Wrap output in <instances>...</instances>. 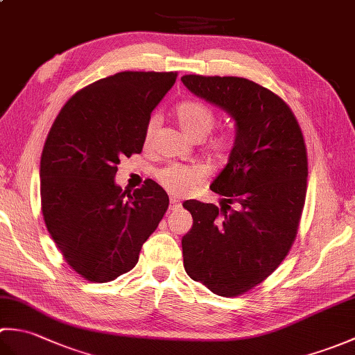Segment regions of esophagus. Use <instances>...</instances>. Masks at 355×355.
Masks as SVG:
<instances>
[{
    "label": "esophagus",
    "instance_id": "34e87169",
    "mask_svg": "<svg viewBox=\"0 0 355 355\" xmlns=\"http://www.w3.org/2000/svg\"><path fill=\"white\" fill-rule=\"evenodd\" d=\"M182 207V202H180L178 198L175 197H171V202H169V210H177Z\"/></svg>",
    "mask_w": 355,
    "mask_h": 355
}]
</instances>
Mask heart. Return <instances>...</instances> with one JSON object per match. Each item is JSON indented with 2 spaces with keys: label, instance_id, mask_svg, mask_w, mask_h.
Segmentation results:
<instances>
[{
  "label": "heart",
  "instance_id": "heart-1",
  "mask_svg": "<svg viewBox=\"0 0 355 355\" xmlns=\"http://www.w3.org/2000/svg\"><path fill=\"white\" fill-rule=\"evenodd\" d=\"M173 116L182 131L192 140H201L214 130L216 122L215 111L206 103L184 101L173 110ZM157 130V119L150 117L143 132V141L149 145ZM235 148V135L221 131L202 141V153L214 163H225ZM157 180L164 189L175 195H186L206 180V171L201 166L168 164L157 172Z\"/></svg>",
  "mask_w": 355,
  "mask_h": 355
}]
</instances>
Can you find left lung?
I'll use <instances>...</instances> for the list:
<instances>
[{"mask_svg":"<svg viewBox=\"0 0 355 355\" xmlns=\"http://www.w3.org/2000/svg\"><path fill=\"white\" fill-rule=\"evenodd\" d=\"M182 80L236 122L229 163L210 186L223 206L183 202L193 218L182 241L184 270L218 296H241L273 273L296 239L308 177L304 134L282 97L253 80Z\"/></svg>","mask_w":355,"mask_h":355,"instance_id":"1","label":"left lung"}]
</instances>
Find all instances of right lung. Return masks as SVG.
<instances>
[{
    "label": "right lung",
    "mask_w": 355,
    "mask_h": 355,
    "mask_svg": "<svg viewBox=\"0 0 355 355\" xmlns=\"http://www.w3.org/2000/svg\"><path fill=\"white\" fill-rule=\"evenodd\" d=\"M177 71H122L84 87L53 122L41 155V207L65 262L89 282L135 267L141 245L169 206L146 180L132 193L116 186L120 158L140 154L150 112Z\"/></svg>",
    "instance_id": "1"
}]
</instances>
